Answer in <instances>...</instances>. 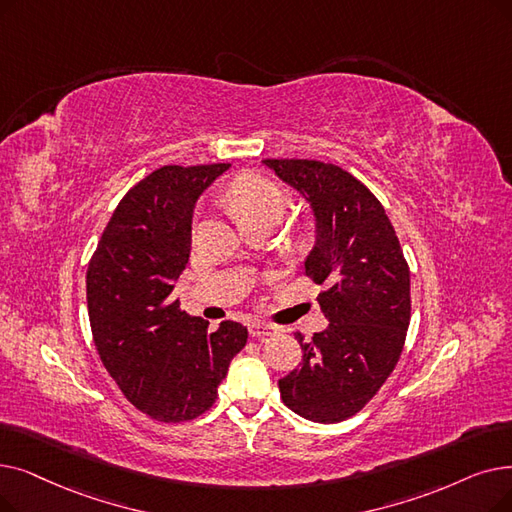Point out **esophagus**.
I'll return each mask as SVG.
<instances>
[{"mask_svg":"<svg viewBox=\"0 0 512 512\" xmlns=\"http://www.w3.org/2000/svg\"><path fill=\"white\" fill-rule=\"evenodd\" d=\"M249 332H251L253 339H268V337L276 335V326L265 324V322H253L249 326Z\"/></svg>","mask_w":512,"mask_h":512,"instance_id":"34e87169","label":"esophagus"}]
</instances>
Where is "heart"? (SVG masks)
<instances>
[{
	"label": "heart",
	"mask_w": 512,
	"mask_h": 512,
	"mask_svg": "<svg viewBox=\"0 0 512 512\" xmlns=\"http://www.w3.org/2000/svg\"><path fill=\"white\" fill-rule=\"evenodd\" d=\"M228 203L244 226L257 219L278 221L286 209V192L270 177L240 175L228 190Z\"/></svg>",
	"instance_id": "b5f03b06"
}]
</instances>
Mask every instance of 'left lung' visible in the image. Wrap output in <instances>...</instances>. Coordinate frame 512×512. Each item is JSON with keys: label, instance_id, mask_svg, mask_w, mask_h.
<instances>
[{"label": "left lung", "instance_id": "1", "mask_svg": "<svg viewBox=\"0 0 512 512\" xmlns=\"http://www.w3.org/2000/svg\"><path fill=\"white\" fill-rule=\"evenodd\" d=\"M314 209L318 242L305 274L326 284L328 328L305 341L303 362L278 381L284 406L341 422L376 395L402 355L410 326V268L385 207L358 177L322 161L265 159Z\"/></svg>", "mask_w": 512, "mask_h": 512}]
</instances>
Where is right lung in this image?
<instances>
[{
	"label": "right lung",
	"mask_w": 512,
	"mask_h": 512,
	"mask_svg": "<svg viewBox=\"0 0 512 512\" xmlns=\"http://www.w3.org/2000/svg\"><path fill=\"white\" fill-rule=\"evenodd\" d=\"M230 163L165 165L121 198L87 265V314L108 374L140 412L186 422L217 399L247 326L217 330L173 297L190 257L196 198Z\"/></svg>",
	"instance_id": "obj_1"
}]
</instances>
